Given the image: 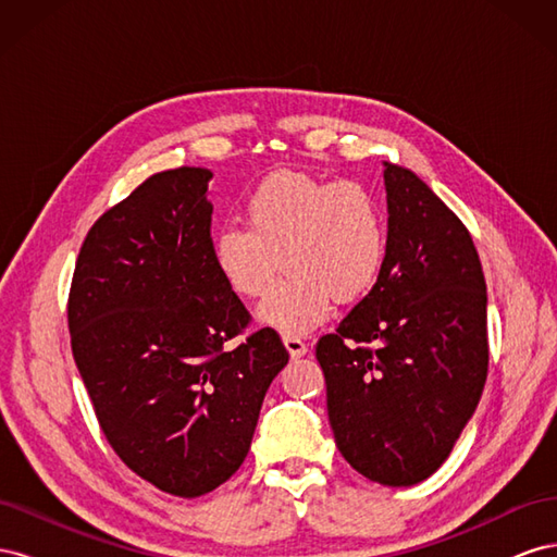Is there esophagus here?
Returning a JSON list of instances; mask_svg holds the SVG:
<instances>
[{
    "label": "esophagus",
    "mask_w": 557,
    "mask_h": 557,
    "mask_svg": "<svg viewBox=\"0 0 557 557\" xmlns=\"http://www.w3.org/2000/svg\"><path fill=\"white\" fill-rule=\"evenodd\" d=\"M283 346H285V350L290 352L293 358L307 356V350H309L305 339H299V336H295V334H283Z\"/></svg>",
    "instance_id": "esophagus-1"
}]
</instances>
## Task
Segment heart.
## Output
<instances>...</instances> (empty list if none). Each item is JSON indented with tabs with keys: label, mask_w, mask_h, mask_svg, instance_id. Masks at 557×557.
Listing matches in <instances>:
<instances>
[{
	"label": "heart",
	"mask_w": 557,
	"mask_h": 557,
	"mask_svg": "<svg viewBox=\"0 0 557 557\" xmlns=\"http://www.w3.org/2000/svg\"><path fill=\"white\" fill-rule=\"evenodd\" d=\"M246 225H227L211 242V262L227 290L264 295L278 269L285 278L258 307V320L283 334H307L374 288L385 260V215L356 181L278 172L244 199Z\"/></svg>",
	"instance_id": "obj_1"
}]
</instances>
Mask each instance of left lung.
Masks as SVG:
<instances>
[{"label": "left lung", "instance_id": "left-lung-1", "mask_svg": "<svg viewBox=\"0 0 557 557\" xmlns=\"http://www.w3.org/2000/svg\"><path fill=\"white\" fill-rule=\"evenodd\" d=\"M379 281L320 336L336 448L369 481L432 476L474 416L487 376V295L467 227L407 166L383 162Z\"/></svg>", "mask_w": 557, "mask_h": 557}]
</instances>
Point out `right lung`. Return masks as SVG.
I'll use <instances>...</instances> for the list:
<instances>
[{
    "mask_svg": "<svg viewBox=\"0 0 557 557\" xmlns=\"http://www.w3.org/2000/svg\"><path fill=\"white\" fill-rule=\"evenodd\" d=\"M201 166L146 178L90 227L70 293L78 374L99 425L134 474L176 497L215 491L248 455L262 399L288 364L211 262Z\"/></svg>",
    "mask_w": 557,
    "mask_h": 557,
    "instance_id": "add662e5",
    "label": "right lung"
}]
</instances>
